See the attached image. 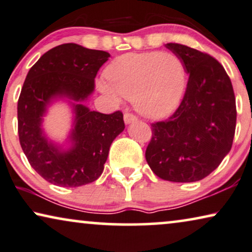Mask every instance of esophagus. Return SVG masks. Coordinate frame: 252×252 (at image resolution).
<instances>
[{
	"mask_svg": "<svg viewBox=\"0 0 252 252\" xmlns=\"http://www.w3.org/2000/svg\"><path fill=\"white\" fill-rule=\"evenodd\" d=\"M123 119H124V122H126V124L133 123V122H136V121H137V117L133 115V114H131V113H126V114H124Z\"/></svg>",
	"mask_w": 252,
	"mask_h": 252,
	"instance_id": "34e87169",
	"label": "esophagus"
}]
</instances>
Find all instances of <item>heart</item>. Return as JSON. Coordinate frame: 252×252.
Segmentation results:
<instances>
[{
  "mask_svg": "<svg viewBox=\"0 0 252 252\" xmlns=\"http://www.w3.org/2000/svg\"><path fill=\"white\" fill-rule=\"evenodd\" d=\"M100 90L114 101L132 99L142 115L162 119L179 106L186 89V69L179 56L168 52L126 54L107 70Z\"/></svg>",
  "mask_w": 252,
  "mask_h": 252,
  "instance_id": "heart-1",
  "label": "heart"
}]
</instances>
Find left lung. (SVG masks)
<instances>
[{
	"label": "left lung",
	"instance_id": "left-lung-1",
	"mask_svg": "<svg viewBox=\"0 0 252 252\" xmlns=\"http://www.w3.org/2000/svg\"><path fill=\"white\" fill-rule=\"evenodd\" d=\"M166 47L182 60L189 80L176 112L151 124L145 158L160 179L196 182L229 153L236 126L235 95L223 66L209 54L180 43Z\"/></svg>",
	"mask_w": 252,
	"mask_h": 252
}]
</instances>
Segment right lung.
Instances as JSON below:
<instances>
[{"label":"right lung","instance_id":"add662e5","mask_svg":"<svg viewBox=\"0 0 252 252\" xmlns=\"http://www.w3.org/2000/svg\"><path fill=\"white\" fill-rule=\"evenodd\" d=\"M109 56L103 50L63 43L43 54L26 76L17 107L19 143L32 168L55 186L76 188L99 179L113 140L124 130L120 110L102 114L84 105ZM61 98L74 113L65 149L50 141L42 128L48 108Z\"/></svg>","mask_w":252,"mask_h":252}]
</instances>
